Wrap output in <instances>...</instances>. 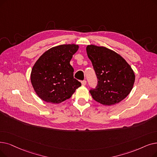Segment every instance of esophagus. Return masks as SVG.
<instances>
[{
	"instance_id": "obj_1",
	"label": "esophagus",
	"mask_w": 157,
	"mask_h": 157,
	"mask_svg": "<svg viewBox=\"0 0 157 157\" xmlns=\"http://www.w3.org/2000/svg\"><path fill=\"white\" fill-rule=\"evenodd\" d=\"M81 84H82V85H86V81L85 80H83L81 81Z\"/></svg>"
}]
</instances>
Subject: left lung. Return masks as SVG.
Returning a JSON list of instances; mask_svg holds the SVG:
<instances>
[{
	"instance_id": "left-lung-1",
	"label": "left lung",
	"mask_w": 157,
	"mask_h": 157,
	"mask_svg": "<svg viewBox=\"0 0 157 157\" xmlns=\"http://www.w3.org/2000/svg\"><path fill=\"white\" fill-rule=\"evenodd\" d=\"M86 53L98 78V86L91 89L93 99L110 106L125 99L132 91L135 76L126 61L115 51L105 47L89 45Z\"/></svg>"
}]
</instances>
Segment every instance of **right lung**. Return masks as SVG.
I'll list each match as a JSON object with an SVG mask.
<instances>
[{
    "label": "right lung",
    "instance_id": "add662e5",
    "mask_svg": "<svg viewBox=\"0 0 157 157\" xmlns=\"http://www.w3.org/2000/svg\"><path fill=\"white\" fill-rule=\"evenodd\" d=\"M78 45L65 44L51 48L33 67L31 81L38 96L47 103L58 104L69 99L81 85L74 78L70 64Z\"/></svg>",
    "mask_w": 157,
    "mask_h": 157
}]
</instances>
